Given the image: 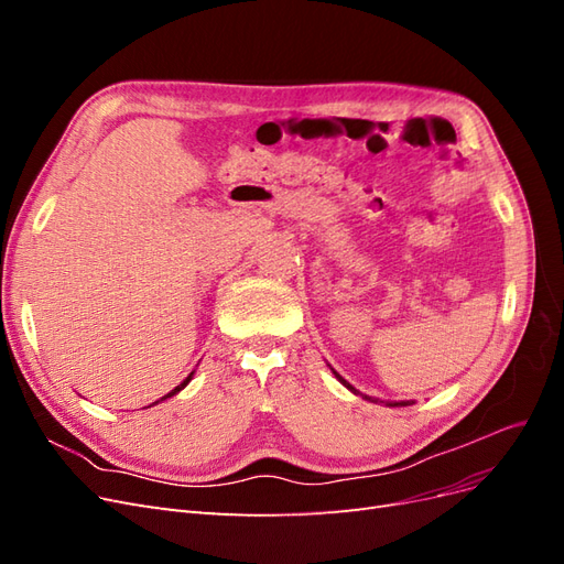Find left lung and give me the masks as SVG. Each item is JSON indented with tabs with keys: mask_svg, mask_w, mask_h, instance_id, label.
Segmentation results:
<instances>
[{
	"mask_svg": "<svg viewBox=\"0 0 564 564\" xmlns=\"http://www.w3.org/2000/svg\"><path fill=\"white\" fill-rule=\"evenodd\" d=\"M329 369H332V367H329ZM332 371H334V369H332ZM334 377H336L340 383H344V386H346L350 392H355V395H360L362 400H369V402H381V400H377V398H369V395H365V392H360V390H357L355 386H350V383H348L344 377H340L338 371H334ZM383 404H386V406H409V404H414V400H402V402H383Z\"/></svg>",
	"mask_w": 564,
	"mask_h": 564,
	"instance_id": "1",
	"label": "left lung"
}]
</instances>
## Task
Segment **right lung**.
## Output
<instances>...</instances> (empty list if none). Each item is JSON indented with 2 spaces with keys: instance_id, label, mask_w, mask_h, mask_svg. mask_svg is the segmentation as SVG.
I'll return each instance as SVG.
<instances>
[{
  "instance_id": "obj_1",
  "label": "right lung",
  "mask_w": 564,
  "mask_h": 564,
  "mask_svg": "<svg viewBox=\"0 0 564 564\" xmlns=\"http://www.w3.org/2000/svg\"><path fill=\"white\" fill-rule=\"evenodd\" d=\"M193 373H195V371H191V373H187V377L183 379V383H181V386H176V388H174L172 392H166V395H164V398H160L158 402H152V404H160L162 400H169V398H174V395H176V392H181V390H183V388H185L187 383H191V381H193ZM152 404H150V406H152Z\"/></svg>"
}]
</instances>
